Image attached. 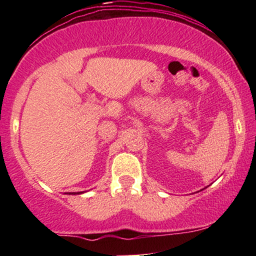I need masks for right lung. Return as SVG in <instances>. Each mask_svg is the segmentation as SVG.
<instances>
[{
    "instance_id": "right-lung-1",
    "label": "right lung",
    "mask_w": 256,
    "mask_h": 256,
    "mask_svg": "<svg viewBox=\"0 0 256 256\" xmlns=\"http://www.w3.org/2000/svg\"><path fill=\"white\" fill-rule=\"evenodd\" d=\"M78 194H79V192H78Z\"/></svg>"
}]
</instances>
